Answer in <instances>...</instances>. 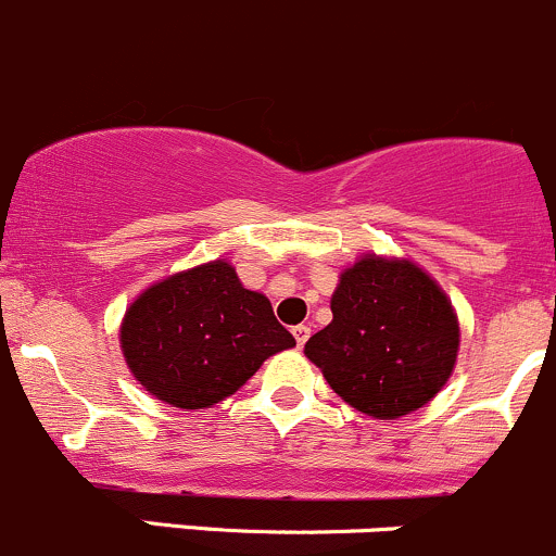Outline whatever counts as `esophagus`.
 I'll use <instances>...</instances> for the list:
<instances>
[{
  "label": "esophagus",
  "instance_id": "1",
  "mask_svg": "<svg viewBox=\"0 0 556 556\" xmlns=\"http://www.w3.org/2000/svg\"><path fill=\"white\" fill-rule=\"evenodd\" d=\"M309 333H312V328H309V325H295V328H293L295 344H299V346H304V344H306V339H309Z\"/></svg>",
  "mask_w": 556,
  "mask_h": 556
}]
</instances>
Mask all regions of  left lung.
Listing matches in <instances>:
<instances>
[{
    "label": "left lung",
    "instance_id": "obj_1",
    "mask_svg": "<svg viewBox=\"0 0 556 556\" xmlns=\"http://www.w3.org/2000/svg\"><path fill=\"white\" fill-rule=\"evenodd\" d=\"M330 312L333 323L304 352L357 412L403 417L452 377L457 317L444 290L414 263L366 255L341 274Z\"/></svg>",
    "mask_w": 556,
    "mask_h": 556
}]
</instances>
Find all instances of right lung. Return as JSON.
<instances>
[{
	"label": "right lung",
	"mask_w": 556,
	"mask_h": 556,
	"mask_svg": "<svg viewBox=\"0 0 556 556\" xmlns=\"http://www.w3.org/2000/svg\"><path fill=\"white\" fill-rule=\"evenodd\" d=\"M121 344L134 377L159 401L210 408L295 339L266 295L215 261L144 290L123 317Z\"/></svg>",
	"instance_id": "obj_1"
}]
</instances>
